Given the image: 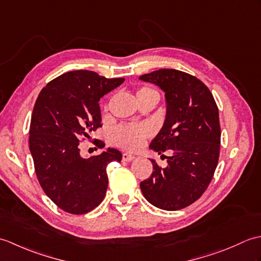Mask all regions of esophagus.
<instances>
[{
    "label": "esophagus",
    "instance_id": "34e87169",
    "mask_svg": "<svg viewBox=\"0 0 261 261\" xmlns=\"http://www.w3.org/2000/svg\"><path fill=\"white\" fill-rule=\"evenodd\" d=\"M136 158L135 154H132L130 152H124L123 156H122V159H123V162H132Z\"/></svg>",
    "mask_w": 261,
    "mask_h": 261
}]
</instances>
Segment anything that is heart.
Here are the masks:
<instances>
[{"instance_id":"heart-1","label":"heart","mask_w":261,"mask_h":261,"mask_svg":"<svg viewBox=\"0 0 261 261\" xmlns=\"http://www.w3.org/2000/svg\"><path fill=\"white\" fill-rule=\"evenodd\" d=\"M147 91H152V90L143 87L139 92H138V94L142 92H147ZM151 134H152V129L151 126L149 125H135V124L122 125V126H119L118 129L114 130V139L122 147L129 148V149H137L141 145L143 139L150 136Z\"/></svg>"}]
</instances>
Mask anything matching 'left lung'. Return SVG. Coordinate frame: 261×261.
Masks as SVG:
<instances>
[{
  "instance_id": "obj_1",
  "label": "left lung",
  "mask_w": 261,
  "mask_h": 261,
  "mask_svg": "<svg viewBox=\"0 0 261 261\" xmlns=\"http://www.w3.org/2000/svg\"><path fill=\"white\" fill-rule=\"evenodd\" d=\"M165 93L166 118L149 148L171 151L167 167L150 159L153 171L140 182L147 201L166 211H177L202 196L219 162V109L203 83L176 69H159L139 77Z\"/></svg>"
}]
</instances>
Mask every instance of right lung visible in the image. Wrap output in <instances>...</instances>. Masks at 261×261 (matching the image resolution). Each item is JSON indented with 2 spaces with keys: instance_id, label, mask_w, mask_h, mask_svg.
<instances>
[{
  "instance_id": "add662e5",
  "label": "right lung",
  "mask_w": 261,
  "mask_h": 261,
  "mask_svg": "<svg viewBox=\"0 0 261 261\" xmlns=\"http://www.w3.org/2000/svg\"><path fill=\"white\" fill-rule=\"evenodd\" d=\"M123 82L80 69L58 76L39 94L31 116L30 152L43 192L65 212L87 213L105 197L107 166L121 162L122 153L108 148L86 159L80 141L102 126L99 98Z\"/></svg>"
}]
</instances>
